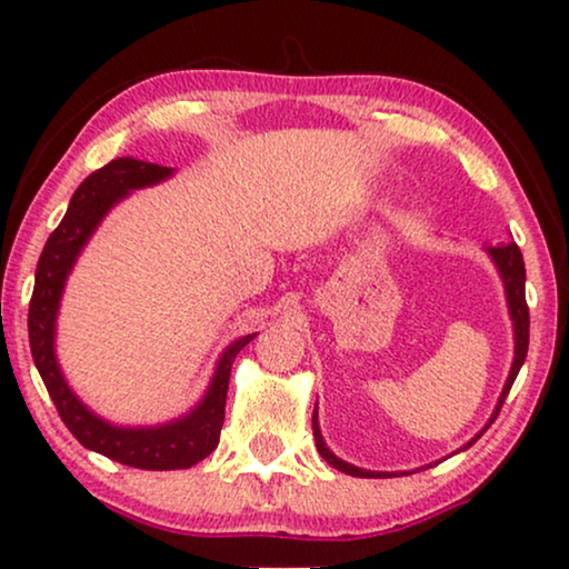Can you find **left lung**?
<instances>
[{"label":"left lung","instance_id":"obj_1","mask_svg":"<svg viewBox=\"0 0 569 569\" xmlns=\"http://www.w3.org/2000/svg\"><path fill=\"white\" fill-rule=\"evenodd\" d=\"M491 260H495L499 276H502V283H505V293H507V309H510V320H512V332H515V359H512V367H510V375H507V382L502 388V396L497 400V408L495 413H491L489 423L483 429L491 427V421L499 416V408H502L507 392H510L515 377H518L522 361H526V353H528V328H531V320H528V305H526V264H522V254L515 241L510 244H502V247H489L487 249ZM312 429H315V445L317 450H320V456L328 460L332 468H338V471L343 473H351L356 479H390L392 473H380V471H363V468H356L351 463H346V460H340L338 456H332L328 445H325L322 439V431H320V421H317V408L312 413ZM481 437V431L476 435L471 442L463 445L466 448H471L476 439Z\"/></svg>","mask_w":569,"mask_h":569}]
</instances>
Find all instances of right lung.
<instances>
[{"mask_svg":"<svg viewBox=\"0 0 569 569\" xmlns=\"http://www.w3.org/2000/svg\"><path fill=\"white\" fill-rule=\"evenodd\" d=\"M173 169L138 158H113L103 169L90 173L74 189L70 208L43 247L36 268V286L28 309V338L36 369L54 400L59 416L82 448L101 452L117 463L142 468V471H177L208 458L218 448L226 416V392H229L231 363L252 336H244L226 348L216 363L206 396L187 416L161 427H113L96 416L67 385L54 353L57 312L62 291L74 260L93 237L103 216L132 189L153 187L169 179Z\"/></svg>","mask_w":569,"mask_h":569,"instance_id":"right-lung-1","label":"right lung"}]
</instances>
